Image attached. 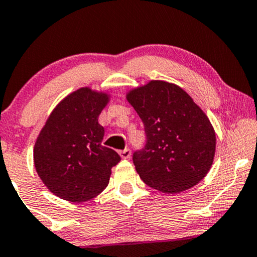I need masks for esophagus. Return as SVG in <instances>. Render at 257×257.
<instances>
[{"mask_svg":"<svg viewBox=\"0 0 257 257\" xmlns=\"http://www.w3.org/2000/svg\"><path fill=\"white\" fill-rule=\"evenodd\" d=\"M119 155H121L122 159H129V158H131V155H132L131 149H129V148L123 149V151L119 152Z\"/></svg>","mask_w":257,"mask_h":257,"instance_id":"obj_1","label":"esophagus"}]
</instances>
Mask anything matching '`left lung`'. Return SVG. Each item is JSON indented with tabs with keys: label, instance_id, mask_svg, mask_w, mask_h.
Returning <instances> with one entry per match:
<instances>
[{
	"label": "left lung",
	"instance_id": "left-lung-1",
	"mask_svg": "<svg viewBox=\"0 0 257 257\" xmlns=\"http://www.w3.org/2000/svg\"><path fill=\"white\" fill-rule=\"evenodd\" d=\"M125 97L147 136L145 148L133 155L144 183L164 193H179L204 179L215 158L216 133L186 91L151 80Z\"/></svg>",
	"mask_w": 257,
	"mask_h": 257
}]
</instances>
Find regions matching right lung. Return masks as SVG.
<instances>
[{"label": "right lung", "mask_w": 257, "mask_h": 257, "mask_svg": "<svg viewBox=\"0 0 257 257\" xmlns=\"http://www.w3.org/2000/svg\"><path fill=\"white\" fill-rule=\"evenodd\" d=\"M106 92L80 87L58 104L34 146V166L52 193L82 203L108 186L111 168L121 158L102 145L98 116L109 103Z\"/></svg>", "instance_id": "obj_1"}]
</instances>
